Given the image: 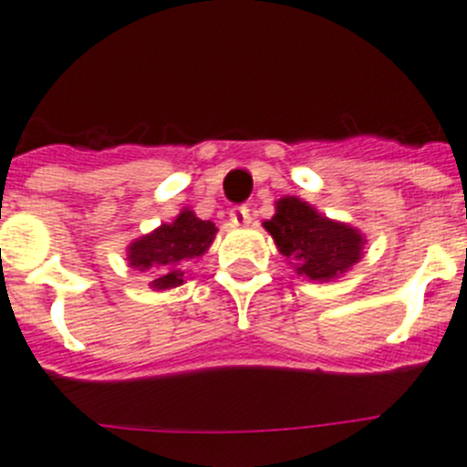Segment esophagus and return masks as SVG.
<instances>
[{
  "label": "esophagus",
  "instance_id": "obj_1",
  "mask_svg": "<svg viewBox=\"0 0 467 467\" xmlns=\"http://www.w3.org/2000/svg\"><path fill=\"white\" fill-rule=\"evenodd\" d=\"M230 223L234 225V228H246V225L251 223V212L246 207H237L230 212Z\"/></svg>",
  "mask_w": 467,
  "mask_h": 467
}]
</instances>
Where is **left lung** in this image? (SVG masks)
<instances>
[{
    "label": "left lung",
    "mask_w": 467,
    "mask_h": 467,
    "mask_svg": "<svg viewBox=\"0 0 467 467\" xmlns=\"http://www.w3.org/2000/svg\"><path fill=\"white\" fill-rule=\"evenodd\" d=\"M279 254L297 276L335 281L347 275L365 249V234L354 225L327 218L300 197L285 195L275 202V216L263 221Z\"/></svg>",
    "instance_id": "obj_1"
}]
</instances>
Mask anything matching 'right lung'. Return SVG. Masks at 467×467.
Listing matches in <instances>:
<instances>
[{"mask_svg": "<svg viewBox=\"0 0 467 467\" xmlns=\"http://www.w3.org/2000/svg\"><path fill=\"white\" fill-rule=\"evenodd\" d=\"M218 228L212 221L197 218L191 209L162 223L149 234H141L128 246V265L149 276L153 291H170L183 284L188 265L204 255L216 237Z\"/></svg>", "mask_w": 467, "mask_h": 467, "instance_id": "add662e5", "label": "right lung"}]
</instances>
